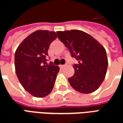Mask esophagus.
Returning <instances> with one entry per match:
<instances>
[{
  "mask_svg": "<svg viewBox=\"0 0 123 123\" xmlns=\"http://www.w3.org/2000/svg\"><path fill=\"white\" fill-rule=\"evenodd\" d=\"M65 66H66V65H65V64H62V65H60V67H61V68H63V67H65Z\"/></svg>",
  "mask_w": 123,
  "mask_h": 123,
  "instance_id": "1",
  "label": "esophagus"
}]
</instances>
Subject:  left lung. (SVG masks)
I'll return each instance as SVG.
<instances>
[{"label":"left lung","mask_w":123,"mask_h":123,"mask_svg":"<svg viewBox=\"0 0 123 123\" xmlns=\"http://www.w3.org/2000/svg\"><path fill=\"white\" fill-rule=\"evenodd\" d=\"M56 34L78 62L73 65L74 74L68 79L70 86L82 93L93 92L105 77L108 67L105 49L82 31H57Z\"/></svg>","instance_id":"obj_1"}]
</instances>
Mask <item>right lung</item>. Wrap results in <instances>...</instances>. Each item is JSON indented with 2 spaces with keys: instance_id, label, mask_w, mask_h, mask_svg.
Wrapping results in <instances>:
<instances>
[{
  "instance_id": "obj_1",
  "label": "right lung",
  "mask_w": 123,
  "mask_h": 123,
  "mask_svg": "<svg viewBox=\"0 0 123 123\" xmlns=\"http://www.w3.org/2000/svg\"><path fill=\"white\" fill-rule=\"evenodd\" d=\"M57 37L55 31L37 30L28 36L16 49L14 64L24 88L36 98H43L53 90L59 67L47 64L48 49Z\"/></svg>"
}]
</instances>
